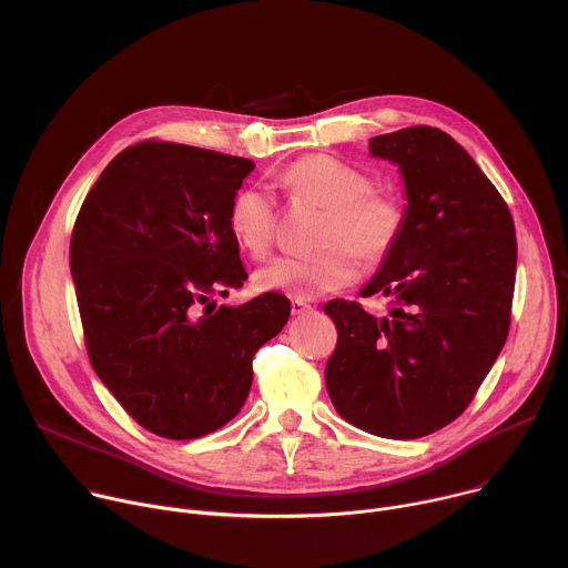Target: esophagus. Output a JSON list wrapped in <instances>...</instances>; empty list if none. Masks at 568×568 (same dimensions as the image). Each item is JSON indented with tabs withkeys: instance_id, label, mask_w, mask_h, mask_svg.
Returning a JSON list of instances; mask_svg holds the SVG:
<instances>
[{
	"instance_id": "esophagus-1",
	"label": "esophagus",
	"mask_w": 568,
	"mask_h": 568,
	"mask_svg": "<svg viewBox=\"0 0 568 568\" xmlns=\"http://www.w3.org/2000/svg\"><path fill=\"white\" fill-rule=\"evenodd\" d=\"M310 310H312L310 303H305V301H301V298H294V301H292V314H305V312H310Z\"/></svg>"
}]
</instances>
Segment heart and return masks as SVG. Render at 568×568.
Returning a JSON list of instances; mask_svg holds the SVG:
<instances>
[{"mask_svg":"<svg viewBox=\"0 0 568 568\" xmlns=\"http://www.w3.org/2000/svg\"><path fill=\"white\" fill-rule=\"evenodd\" d=\"M281 186L301 202L326 209L318 242L323 250L310 258L283 256L258 270L256 285L292 298H314L351 285L359 274V258L384 261L404 229L397 197L373 191L362 171L331 154H307L281 175ZM274 200L265 189L247 186L229 206V229L237 245L263 258L274 242Z\"/></svg>","mask_w":568,"mask_h":568,"instance_id":"1","label":"heart"}]
</instances>
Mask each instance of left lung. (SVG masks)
Returning a JSON list of instances; mask_svg holds the SVG:
<instances>
[{"label": "left lung", "mask_w": 568, "mask_h": 568, "mask_svg": "<svg viewBox=\"0 0 568 568\" xmlns=\"http://www.w3.org/2000/svg\"><path fill=\"white\" fill-rule=\"evenodd\" d=\"M397 166L404 229L362 296L390 298L386 316L335 298L323 305L339 339L326 364L337 414L395 440L443 429L499 357L517 272L508 204L447 132L404 128L368 141Z\"/></svg>", "instance_id": "obj_1"}]
</instances>
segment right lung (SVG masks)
<instances>
[{"instance_id":"add662e5","label":"right lung","mask_w":568,"mask_h":568,"mask_svg":"<svg viewBox=\"0 0 568 568\" xmlns=\"http://www.w3.org/2000/svg\"><path fill=\"white\" fill-rule=\"evenodd\" d=\"M256 164L145 141L116 154L80 206L69 267L90 362L148 432L191 440L245 404L256 351L290 316L283 294L215 307L242 287L229 206Z\"/></svg>"}]
</instances>
